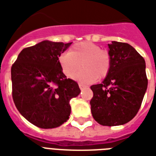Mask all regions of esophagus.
<instances>
[{
  "instance_id": "34e87169",
  "label": "esophagus",
  "mask_w": 156,
  "mask_h": 156,
  "mask_svg": "<svg viewBox=\"0 0 156 156\" xmlns=\"http://www.w3.org/2000/svg\"><path fill=\"white\" fill-rule=\"evenodd\" d=\"M78 86H79V87H80V89L81 90H83V88H85V87H86V86H85V85H83V84H82V83L78 84Z\"/></svg>"
}]
</instances>
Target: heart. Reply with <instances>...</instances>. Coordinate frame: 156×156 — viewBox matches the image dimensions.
<instances>
[{"label":"heart","mask_w":156,"mask_h":156,"mask_svg":"<svg viewBox=\"0 0 156 156\" xmlns=\"http://www.w3.org/2000/svg\"><path fill=\"white\" fill-rule=\"evenodd\" d=\"M111 55L108 51L89 41L77 43L69 51L62 53L58 63L68 78H73L80 66L83 69L74 76L82 83H93L106 78L111 69Z\"/></svg>","instance_id":"1"}]
</instances>
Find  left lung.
<instances>
[{
    "mask_svg": "<svg viewBox=\"0 0 156 156\" xmlns=\"http://www.w3.org/2000/svg\"><path fill=\"white\" fill-rule=\"evenodd\" d=\"M111 69L101 83L91 86V112L100 125H123L141 106L148 84L144 58L129 44H108Z\"/></svg>",
    "mask_w": 156,
    "mask_h": 156,
    "instance_id": "8db88e82",
    "label": "left lung"
}]
</instances>
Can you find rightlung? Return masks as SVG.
<instances>
[{"instance_id": "add662e5", "label": "right lung", "mask_w": 156, "mask_h": 156, "mask_svg": "<svg viewBox=\"0 0 156 156\" xmlns=\"http://www.w3.org/2000/svg\"><path fill=\"white\" fill-rule=\"evenodd\" d=\"M72 43L44 40L22 49L11 67L12 97L25 119L40 128L59 126L69 118V101L80 93L77 82L67 78L59 55Z\"/></svg>"}]
</instances>
